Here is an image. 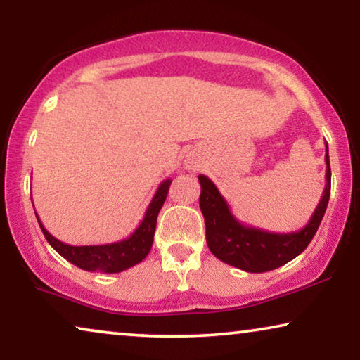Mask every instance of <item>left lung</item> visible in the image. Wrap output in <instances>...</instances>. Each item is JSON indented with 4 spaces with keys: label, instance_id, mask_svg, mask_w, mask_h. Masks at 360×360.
<instances>
[{
    "label": "left lung",
    "instance_id": "left-lung-1",
    "mask_svg": "<svg viewBox=\"0 0 360 360\" xmlns=\"http://www.w3.org/2000/svg\"><path fill=\"white\" fill-rule=\"evenodd\" d=\"M325 162L326 185L319 206L315 207L310 221L300 231L289 233H276L253 226H245L232 214L231 206L219 193L212 180L206 175L198 176L201 185L200 207L205 216L206 242L211 253L221 262L247 273H266L299 257L319 231L330 201L331 169L328 144Z\"/></svg>",
    "mask_w": 360,
    "mask_h": 360
}]
</instances>
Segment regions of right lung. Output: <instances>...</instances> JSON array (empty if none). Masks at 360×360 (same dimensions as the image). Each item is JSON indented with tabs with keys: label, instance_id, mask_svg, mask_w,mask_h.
<instances>
[{
	"label": "right lung",
	"instance_id": "add662e5",
	"mask_svg": "<svg viewBox=\"0 0 360 360\" xmlns=\"http://www.w3.org/2000/svg\"><path fill=\"white\" fill-rule=\"evenodd\" d=\"M172 180L167 179L159 185L155 190L153 200H150L148 210L144 212L143 221L139 226L134 229L131 236L123 238V240L105 243V245H68L65 242L51 236V233L44 227L37 216L39 226L44 232L51 247L58 252L61 257L68 262L75 264V266L86 269V271H98V273H122V271L134 266V264L141 263L148 257L154 242L155 224H158V216L160 207H162L165 198H167L169 186Z\"/></svg>",
	"mask_w": 360,
	"mask_h": 360
}]
</instances>
